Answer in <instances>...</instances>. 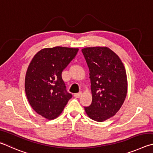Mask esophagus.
Returning <instances> with one entry per match:
<instances>
[{"label":"esophagus","instance_id":"esophagus-1","mask_svg":"<svg viewBox=\"0 0 153 153\" xmlns=\"http://www.w3.org/2000/svg\"><path fill=\"white\" fill-rule=\"evenodd\" d=\"M82 95V92H79V93H75L74 94V97H76V98H79L80 97H81V96Z\"/></svg>","mask_w":153,"mask_h":153}]
</instances>
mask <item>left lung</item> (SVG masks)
<instances>
[{
    "instance_id": "1",
    "label": "left lung",
    "mask_w": 153,
    "mask_h": 153,
    "mask_svg": "<svg viewBox=\"0 0 153 153\" xmlns=\"http://www.w3.org/2000/svg\"><path fill=\"white\" fill-rule=\"evenodd\" d=\"M89 69L92 102L85 107L90 118L103 122L121 108L127 94L126 72L121 60L108 48L82 50Z\"/></svg>"
}]
</instances>
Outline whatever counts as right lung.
<instances>
[{
    "label": "right lung",
    "instance_id": "add662e5",
    "mask_svg": "<svg viewBox=\"0 0 153 153\" xmlns=\"http://www.w3.org/2000/svg\"><path fill=\"white\" fill-rule=\"evenodd\" d=\"M79 49L44 48L32 59L26 72L25 89L31 106L48 120L57 117L72 94L67 92L62 72L76 56Z\"/></svg>",
    "mask_w": 153,
    "mask_h": 153
}]
</instances>
